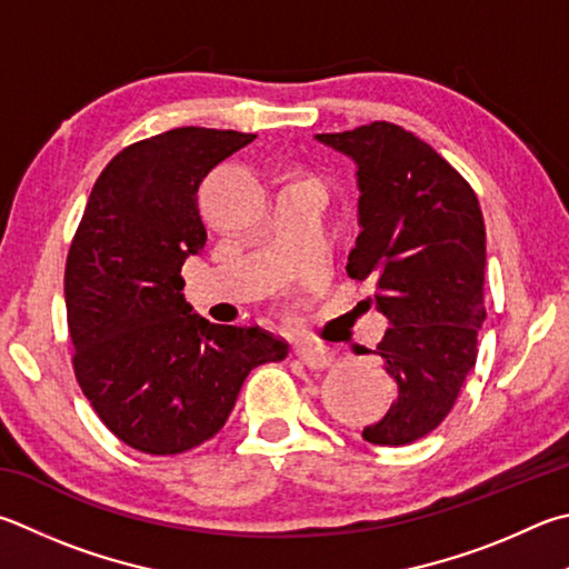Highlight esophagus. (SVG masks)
Returning a JSON list of instances; mask_svg holds the SVG:
<instances>
[{
	"instance_id": "34e87169",
	"label": "esophagus",
	"mask_w": 569,
	"mask_h": 569,
	"mask_svg": "<svg viewBox=\"0 0 569 569\" xmlns=\"http://www.w3.org/2000/svg\"><path fill=\"white\" fill-rule=\"evenodd\" d=\"M298 358H301V363L311 370H323L336 360V350L323 343H303L298 348Z\"/></svg>"
}]
</instances>
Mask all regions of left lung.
<instances>
[{
  "mask_svg": "<svg viewBox=\"0 0 569 569\" xmlns=\"http://www.w3.org/2000/svg\"><path fill=\"white\" fill-rule=\"evenodd\" d=\"M356 161L358 226L346 271L376 283L373 303L390 328L373 350L398 398L363 438L410 446L456 406L478 360L485 320V221L478 196L416 133L373 121L316 133Z\"/></svg>",
  "mask_w": 569,
  "mask_h": 569,
  "instance_id": "obj_1",
  "label": "left lung"
}]
</instances>
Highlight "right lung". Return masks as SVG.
<instances>
[{"label": "right lung", "instance_id": "1", "mask_svg": "<svg viewBox=\"0 0 569 569\" xmlns=\"http://www.w3.org/2000/svg\"><path fill=\"white\" fill-rule=\"evenodd\" d=\"M256 133L181 127L131 143L101 171L64 271L74 376L129 448L177 456L229 420L246 376L288 356L261 328L216 326L183 298L206 243L199 183Z\"/></svg>", "mask_w": 569, "mask_h": 569}]
</instances>
